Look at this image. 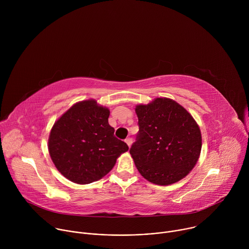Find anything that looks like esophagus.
Returning <instances> with one entry per match:
<instances>
[{
  "label": "esophagus",
  "mask_w": 249,
  "mask_h": 249,
  "mask_svg": "<svg viewBox=\"0 0 249 249\" xmlns=\"http://www.w3.org/2000/svg\"><path fill=\"white\" fill-rule=\"evenodd\" d=\"M125 142H126V144L128 145V147L130 148V146H131V145H132V143H133V140H132V138H130V137H129V138H127V139L125 140Z\"/></svg>",
  "instance_id": "obj_1"
}]
</instances>
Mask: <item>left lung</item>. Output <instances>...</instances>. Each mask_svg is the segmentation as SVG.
Listing matches in <instances>:
<instances>
[{"label":"left lung","mask_w":249,"mask_h":249,"mask_svg":"<svg viewBox=\"0 0 249 249\" xmlns=\"http://www.w3.org/2000/svg\"><path fill=\"white\" fill-rule=\"evenodd\" d=\"M135 110L139 132L130 154L139 172L158 185L179 181L199 159V126L180 104L165 97L137 105Z\"/></svg>","instance_id":"1"}]
</instances>
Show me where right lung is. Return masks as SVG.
Returning a JSON list of instances; mask_svg holds the SVG:
<instances>
[{
    "mask_svg": "<svg viewBox=\"0 0 249 249\" xmlns=\"http://www.w3.org/2000/svg\"><path fill=\"white\" fill-rule=\"evenodd\" d=\"M109 113L90 99L76 103L55 122L48 150L55 166L69 180L89 184L100 179L129 150L114 136Z\"/></svg>",
    "mask_w": 249,
    "mask_h": 249,
    "instance_id": "1",
    "label": "right lung"
}]
</instances>
